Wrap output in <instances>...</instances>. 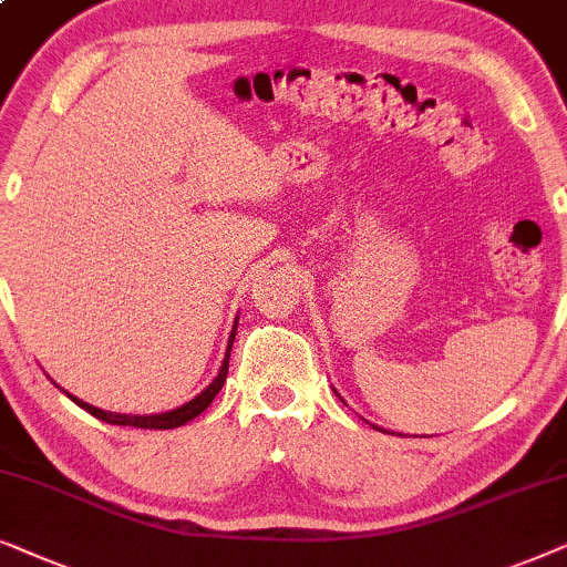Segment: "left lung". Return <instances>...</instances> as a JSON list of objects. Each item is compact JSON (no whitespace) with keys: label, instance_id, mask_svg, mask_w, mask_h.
<instances>
[{"label":"left lung","instance_id":"8db88e82","mask_svg":"<svg viewBox=\"0 0 567 567\" xmlns=\"http://www.w3.org/2000/svg\"><path fill=\"white\" fill-rule=\"evenodd\" d=\"M337 396H339V394H337Z\"/></svg>","mask_w":567,"mask_h":567}]
</instances>
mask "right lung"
I'll list each match as a JSON object with an SVG mask.
<instances>
[{
    "instance_id": "obj_1",
    "label": "right lung",
    "mask_w": 567,
    "mask_h": 567,
    "mask_svg": "<svg viewBox=\"0 0 567 567\" xmlns=\"http://www.w3.org/2000/svg\"><path fill=\"white\" fill-rule=\"evenodd\" d=\"M236 329H238V319L233 321V331H230V337H228V350H225L223 365H220V371H217L215 381L209 383V386H207L205 391H199V394H196V396L192 399V402L181 404V406H176V410H171V412H157V414H118V412H103V410H97V406H93V404L82 402V399H78V396H72V394H66V396H72V402L78 404V406H82V410H85V412L93 414V417L103 420V422H111V425H132V427H145V430H171V427H181V425H186L188 420H194L196 414L205 412L207 406L213 404V399L217 396V391L223 389L225 375H228V360H230V350H233V339H236Z\"/></svg>"
}]
</instances>
